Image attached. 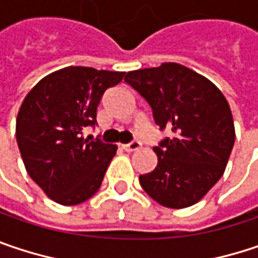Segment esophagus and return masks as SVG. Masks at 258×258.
Listing matches in <instances>:
<instances>
[{
    "label": "esophagus",
    "mask_w": 258,
    "mask_h": 258,
    "mask_svg": "<svg viewBox=\"0 0 258 258\" xmlns=\"http://www.w3.org/2000/svg\"><path fill=\"white\" fill-rule=\"evenodd\" d=\"M140 146H142V143H140L139 140H133L131 143H128V145H124L122 148H124V151H127V152H134V151L140 149Z\"/></svg>",
    "instance_id": "1"
}]
</instances>
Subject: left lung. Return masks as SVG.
<instances>
[{
	"mask_svg": "<svg viewBox=\"0 0 258 258\" xmlns=\"http://www.w3.org/2000/svg\"><path fill=\"white\" fill-rule=\"evenodd\" d=\"M124 81L152 107L159 130L155 170L139 177L143 190L167 208L197 204L220 180L235 143V125L223 93L205 77L178 64L131 71Z\"/></svg>",
	"mask_w": 258,
	"mask_h": 258,
	"instance_id": "left-lung-1",
	"label": "left lung"
}]
</instances>
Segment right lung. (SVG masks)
<instances>
[{
  "mask_svg": "<svg viewBox=\"0 0 258 258\" xmlns=\"http://www.w3.org/2000/svg\"><path fill=\"white\" fill-rule=\"evenodd\" d=\"M125 72L69 66L36 84L19 109L16 140L28 174L61 205H77L100 187L116 146L85 127L97 124V106Z\"/></svg>",
  "mask_w": 258,
  "mask_h": 258,
  "instance_id": "add662e5",
  "label": "right lung"
}]
</instances>
